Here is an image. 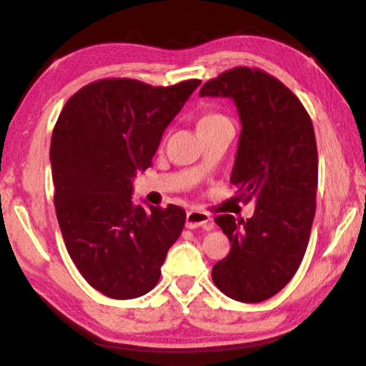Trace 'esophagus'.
I'll list each match as a JSON object with an SVG mask.
<instances>
[{"instance_id": "obj_1", "label": "esophagus", "mask_w": 366, "mask_h": 366, "mask_svg": "<svg viewBox=\"0 0 366 366\" xmlns=\"http://www.w3.org/2000/svg\"><path fill=\"white\" fill-rule=\"evenodd\" d=\"M185 227L187 229L202 227V229H205V231H209V229L213 227L212 218H209V214L205 212H200V209H192V212H189L187 216H185Z\"/></svg>"}]
</instances>
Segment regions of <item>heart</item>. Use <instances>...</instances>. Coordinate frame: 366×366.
Listing matches in <instances>:
<instances>
[{
    "mask_svg": "<svg viewBox=\"0 0 366 366\" xmlns=\"http://www.w3.org/2000/svg\"><path fill=\"white\" fill-rule=\"evenodd\" d=\"M229 121L224 114L221 113H205L200 116V119H198V129L202 127H208V126H216V124H221V122H226Z\"/></svg>",
    "mask_w": 366,
    "mask_h": 366,
    "instance_id": "b5f03b06",
    "label": "heart"
}]
</instances>
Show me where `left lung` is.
I'll return each instance as SVG.
<instances>
[{"label":"left lung","mask_w":366,"mask_h":366,"mask_svg":"<svg viewBox=\"0 0 366 366\" xmlns=\"http://www.w3.org/2000/svg\"><path fill=\"white\" fill-rule=\"evenodd\" d=\"M200 97H229L240 131L231 182L239 200H255L247 221L216 216L231 252L213 266L214 286L234 300L258 303L287 286L305 255L318 189V150L302 102L281 80L257 67L224 71Z\"/></svg>","instance_id":"obj_1"}]
</instances>
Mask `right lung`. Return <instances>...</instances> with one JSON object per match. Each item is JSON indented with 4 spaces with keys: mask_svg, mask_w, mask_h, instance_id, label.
<instances>
[{
    "mask_svg": "<svg viewBox=\"0 0 366 366\" xmlns=\"http://www.w3.org/2000/svg\"><path fill=\"white\" fill-rule=\"evenodd\" d=\"M202 80L153 86L102 79L76 92L51 135L54 208L66 249L92 287L116 300L157 286L185 224L181 207H135L132 177Z\"/></svg>",
    "mask_w": 366,
    "mask_h": 366,
    "instance_id": "1",
    "label": "right lung"
}]
</instances>
